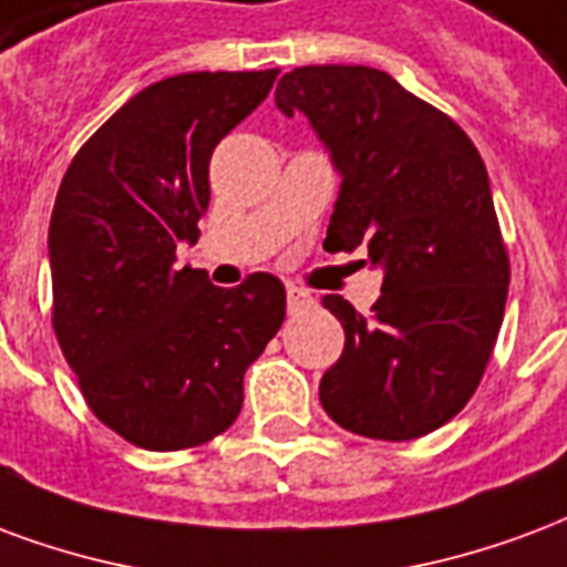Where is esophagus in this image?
Returning a JSON list of instances; mask_svg holds the SVG:
<instances>
[{
  "label": "esophagus",
  "instance_id": "1",
  "mask_svg": "<svg viewBox=\"0 0 567 567\" xmlns=\"http://www.w3.org/2000/svg\"><path fill=\"white\" fill-rule=\"evenodd\" d=\"M309 306H312V297L300 291V288H295V285H288V309L291 312H303Z\"/></svg>",
  "mask_w": 567,
  "mask_h": 567
}]
</instances>
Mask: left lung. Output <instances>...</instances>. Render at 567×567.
<instances>
[{"label":"left lung","mask_w":567,"mask_h":567,"mask_svg":"<svg viewBox=\"0 0 567 567\" xmlns=\"http://www.w3.org/2000/svg\"><path fill=\"white\" fill-rule=\"evenodd\" d=\"M276 107L303 113L342 177L324 249H367L384 270L372 318L321 300L346 330L321 405L367 439L433 433L472 400L505 316L511 267L484 158L451 116L367 65L288 71Z\"/></svg>","instance_id":"8db88e82"}]
</instances>
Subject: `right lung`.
<instances>
[{
	"mask_svg": "<svg viewBox=\"0 0 567 567\" xmlns=\"http://www.w3.org/2000/svg\"><path fill=\"white\" fill-rule=\"evenodd\" d=\"M270 71L153 83L74 155L50 216L53 330L83 400L125 442L183 451L225 433L243 375L285 321V285L216 288L177 267L198 243L209 155L272 90Z\"/></svg>",
	"mask_w": 567,
	"mask_h": 567,
	"instance_id": "add662e5",
	"label": "right lung"
}]
</instances>
